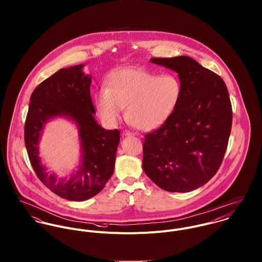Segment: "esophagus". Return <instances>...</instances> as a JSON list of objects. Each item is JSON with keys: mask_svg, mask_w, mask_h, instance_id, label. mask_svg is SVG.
Instances as JSON below:
<instances>
[{"mask_svg": "<svg viewBox=\"0 0 262 262\" xmlns=\"http://www.w3.org/2000/svg\"><path fill=\"white\" fill-rule=\"evenodd\" d=\"M123 135L129 136V135H132V133H131L130 131H128V130H124V131H123Z\"/></svg>", "mask_w": 262, "mask_h": 262, "instance_id": "obj_1", "label": "esophagus"}]
</instances>
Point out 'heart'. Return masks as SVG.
<instances>
[{
  "instance_id": "heart-1",
  "label": "heart",
  "mask_w": 262,
  "mask_h": 262,
  "mask_svg": "<svg viewBox=\"0 0 262 262\" xmlns=\"http://www.w3.org/2000/svg\"><path fill=\"white\" fill-rule=\"evenodd\" d=\"M183 97L178 75H157L141 69H121L107 77L106 89L95 95L101 118L115 124L125 110L126 121L133 127L150 131L163 125L177 110Z\"/></svg>"
}]
</instances>
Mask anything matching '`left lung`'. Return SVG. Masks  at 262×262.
Segmentation results:
<instances>
[{
  "instance_id": "left-lung-1",
  "label": "left lung",
  "mask_w": 262,
  "mask_h": 262,
  "mask_svg": "<svg viewBox=\"0 0 262 262\" xmlns=\"http://www.w3.org/2000/svg\"><path fill=\"white\" fill-rule=\"evenodd\" d=\"M176 71L183 83L177 110L144 135V172L160 188L187 192L207 184L222 164L232 127V105L220 75L188 56L151 58Z\"/></svg>"
}]
</instances>
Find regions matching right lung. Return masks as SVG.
I'll return each mask as SVG.
<instances>
[{
    "label": "right lung",
    "instance_id": "right-lung-1",
    "mask_svg": "<svg viewBox=\"0 0 262 262\" xmlns=\"http://www.w3.org/2000/svg\"><path fill=\"white\" fill-rule=\"evenodd\" d=\"M82 64L61 69L33 91L27 113L24 139L30 163L41 183L69 201L82 202L99 193L114 172L120 142L118 129L106 130L95 120L91 98L92 77ZM67 115L79 126L83 148L80 169L69 180H57L47 173L37 156V141L45 123L52 116Z\"/></svg>",
    "mask_w": 262,
    "mask_h": 262
}]
</instances>
